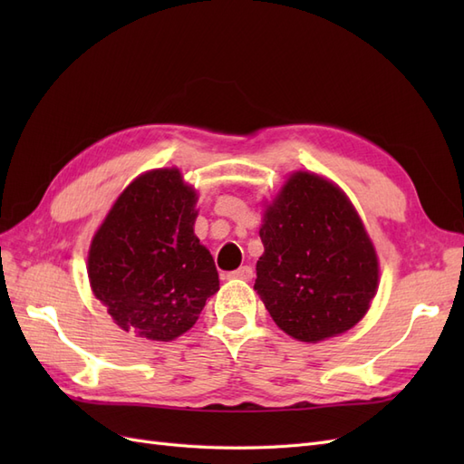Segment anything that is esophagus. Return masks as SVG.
Instances as JSON below:
<instances>
[{
    "instance_id": "34e87169",
    "label": "esophagus",
    "mask_w": 464,
    "mask_h": 464,
    "mask_svg": "<svg viewBox=\"0 0 464 464\" xmlns=\"http://www.w3.org/2000/svg\"><path fill=\"white\" fill-rule=\"evenodd\" d=\"M228 278H237V280H251L254 278V269H251L249 265L240 266V269H236L232 273H228Z\"/></svg>"
}]
</instances>
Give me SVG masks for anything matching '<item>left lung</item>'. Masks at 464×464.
<instances>
[{"label":"left lung","instance_id":"8db88e82","mask_svg":"<svg viewBox=\"0 0 464 464\" xmlns=\"http://www.w3.org/2000/svg\"><path fill=\"white\" fill-rule=\"evenodd\" d=\"M256 290L292 339L319 343L353 329L377 292L375 247L333 181L294 172L261 224Z\"/></svg>","mask_w":464,"mask_h":464}]
</instances>
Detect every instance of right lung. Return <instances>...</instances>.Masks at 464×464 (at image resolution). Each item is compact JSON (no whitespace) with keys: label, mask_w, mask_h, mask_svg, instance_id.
<instances>
[{"label":"right lung","mask_w":464,"mask_h":464,"mask_svg":"<svg viewBox=\"0 0 464 464\" xmlns=\"http://www.w3.org/2000/svg\"><path fill=\"white\" fill-rule=\"evenodd\" d=\"M195 205L178 168H159L135 178L96 230L91 288L123 331L174 341L218 290L213 256L193 232Z\"/></svg>","instance_id":"add662e5"}]
</instances>
